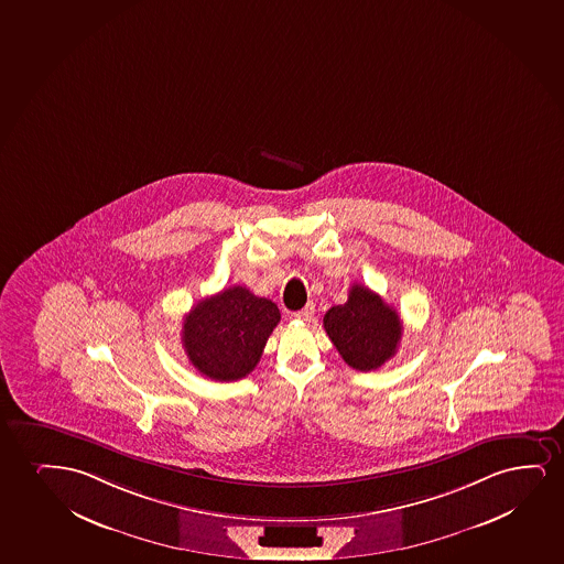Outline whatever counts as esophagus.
I'll list each match as a JSON object with an SVG mask.
<instances>
[{
    "instance_id": "esophagus-1",
    "label": "esophagus",
    "mask_w": 564,
    "mask_h": 564,
    "mask_svg": "<svg viewBox=\"0 0 564 564\" xmlns=\"http://www.w3.org/2000/svg\"><path fill=\"white\" fill-rule=\"evenodd\" d=\"M315 314L314 304H307V306L302 307L299 312H294V319H301V322H310Z\"/></svg>"
}]
</instances>
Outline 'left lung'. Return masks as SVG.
Returning a JSON list of instances; mask_svg holds the SVG:
<instances>
[{"instance_id": "8db88e82", "label": "left lung", "mask_w": 564, "mask_h": 564, "mask_svg": "<svg viewBox=\"0 0 564 564\" xmlns=\"http://www.w3.org/2000/svg\"><path fill=\"white\" fill-rule=\"evenodd\" d=\"M323 327L344 361L358 371L384 366L402 340L398 312L364 285H351L348 301L330 307Z\"/></svg>"}]
</instances>
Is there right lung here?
I'll use <instances>...</instances> for the list:
<instances>
[{"label":"right lung","instance_id":"right-lung-1","mask_svg":"<svg viewBox=\"0 0 564 564\" xmlns=\"http://www.w3.org/2000/svg\"><path fill=\"white\" fill-rule=\"evenodd\" d=\"M279 319L275 302L247 286H229L191 307L183 319V348L198 373L213 381H239L257 367Z\"/></svg>","mask_w":564,"mask_h":564}]
</instances>
